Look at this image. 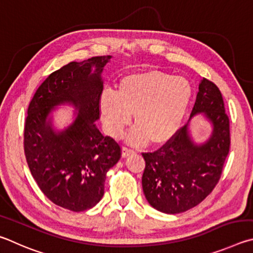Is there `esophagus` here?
Listing matches in <instances>:
<instances>
[{
  "label": "esophagus",
  "mask_w": 253,
  "mask_h": 253,
  "mask_svg": "<svg viewBox=\"0 0 253 253\" xmlns=\"http://www.w3.org/2000/svg\"><path fill=\"white\" fill-rule=\"evenodd\" d=\"M133 153H134L133 150L127 149V148H126V147L122 148V157H123V158L129 157V156H131V154H133Z\"/></svg>",
  "instance_id": "1"
}]
</instances>
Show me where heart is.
Returning <instances> with one entry per match:
<instances>
[{
    "label": "heart",
    "mask_w": 253,
    "mask_h": 253,
    "mask_svg": "<svg viewBox=\"0 0 253 253\" xmlns=\"http://www.w3.org/2000/svg\"><path fill=\"white\" fill-rule=\"evenodd\" d=\"M193 97V86L184 77L159 70H144L123 77L117 92L105 90L100 97V112L108 133L119 138L132 121L127 134L133 145L151 141L166 144L178 133Z\"/></svg>",
    "instance_id": "1"
}]
</instances>
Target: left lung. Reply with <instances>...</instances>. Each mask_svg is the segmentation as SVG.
Returning a JSON list of instances; mask_svg holds the SVG:
<instances>
[{
    "label": "left lung",
    "instance_id": "1",
    "mask_svg": "<svg viewBox=\"0 0 253 253\" xmlns=\"http://www.w3.org/2000/svg\"><path fill=\"white\" fill-rule=\"evenodd\" d=\"M203 114L211 133L197 144L189 133L193 116ZM230 149L229 118L218 86L203 78L188 123L174 138L152 153H142V188L150 206L168 214L198 206L219 182Z\"/></svg>",
    "mask_w": 253,
    "mask_h": 253
}]
</instances>
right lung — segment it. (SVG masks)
<instances>
[{"mask_svg":"<svg viewBox=\"0 0 253 253\" xmlns=\"http://www.w3.org/2000/svg\"><path fill=\"white\" fill-rule=\"evenodd\" d=\"M111 55L70 62L51 73L35 92L24 126V153L31 174L54 205L74 212L94 207L104 194L105 174L121 148L97 129L101 74ZM76 108L75 120L55 130L51 113L59 105Z\"/></svg>","mask_w":253,"mask_h":253,"instance_id":"right-lung-1","label":"right lung"}]
</instances>
